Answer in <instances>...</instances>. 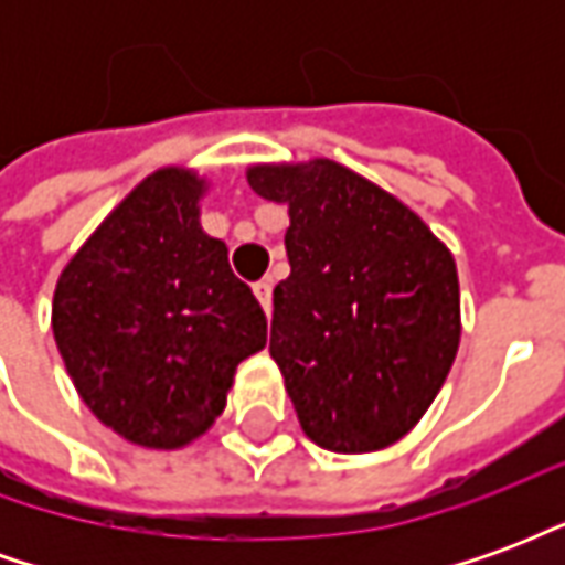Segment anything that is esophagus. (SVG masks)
Masks as SVG:
<instances>
[{
	"instance_id": "esophagus-1",
	"label": "esophagus",
	"mask_w": 565,
	"mask_h": 565,
	"mask_svg": "<svg viewBox=\"0 0 565 565\" xmlns=\"http://www.w3.org/2000/svg\"><path fill=\"white\" fill-rule=\"evenodd\" d=\"M254 296L259 299V306L266 308V315L271 311V281L269 278H263V281L254 284Z\"/></svg>"
}]
</instances>
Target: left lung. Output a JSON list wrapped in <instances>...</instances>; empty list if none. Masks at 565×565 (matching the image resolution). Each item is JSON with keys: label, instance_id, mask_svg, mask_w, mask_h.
<instances>
[{"label": "left lung", "instance_id": "obj_1", "mask_svg": "<svg viewBox=\"0 0 565 565\" xmlns=\"http://www.w3.org/2000/svg\"><path fill=\"white\" fill-rule=\"evenodd\" d=\"M247 184L290 205L269 354L299 424L335 454L387 448L424 417L457 356L450 250L399 199L332 160L254 166Z\"/></svg>", "mask_w": 565, "mask_h": 565}]
</instances>
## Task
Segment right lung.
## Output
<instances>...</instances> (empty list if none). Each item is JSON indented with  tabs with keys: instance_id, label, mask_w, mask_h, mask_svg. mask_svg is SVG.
<instances>
[{
	"instance_id": "obj_1",
	"label": "right lung",
	"mask_w": 565,
	"mask_h": 565,
	"mask_svg": "<svg viewBox=\"0 0 565 565\" xmlns=\"http://www.w3.org/2000/svg\"><path fill=\"white\" fill-rule=\"evenodd\" d=\"M205 184L186 169L145 178L72 257L54 339L81 399L117 436L181 448L226 405L235 366L266 344V315L199 226Z\"/></svg>"
}]
</instances>
